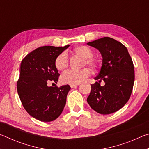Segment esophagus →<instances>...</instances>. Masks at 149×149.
Listing matches in <instances>:
<instances>
[{"label":"esophagus","instance_id":"obj_1","mask_svg":"<svg viewBox=\"0 0 149 149\" xmlns=\"http://www.w3.org/2000/svg\"><path fill=\"white\" fill-rule=\"evenodd\" d=\"M78 85H79V84H77V85H70V87H71V88H75V87H77V86Z\"/></svg>","mask_w":149,"mask_h":149}]
</instances>
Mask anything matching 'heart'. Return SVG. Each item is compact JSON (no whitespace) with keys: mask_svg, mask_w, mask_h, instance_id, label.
<instances>
[{"mask_svg":"<svg viewBox=\"0 0 149 149\" xmlns=\"http://www.w3.org/2000/svg\"><path fill=\"white\" fill-rule=\"evenodd\" d=\"M74 52L75 54L83 58L82 66L87 65L91 68L95 69L99 65V60L92 56L93 51L89 47L81 45L75 48ZM54 64L56 69L59 71H64L65 69H67L69 65V58L66 52H62L58 55L55 59ZM90 74V70L87 68H84L79 71L69 70L62 75L60 80L63 84L77 85L86 79Z\"/></svg>","mask_w":149,"mask_h":149,"instance_id":"obj_1","label":"heart"}]
</instances>
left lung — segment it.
I'll list each match as a JSON object with an SVG mask.
<instances>
[{"mask_svg":"<svg viewBox=\"0 0 149 149\" xmlns=\"http://www.w3.org/2000/svg\"><path fill=\"white\" fill-rule=\"evenodd\" d=\"M100 51L102 64L97 80L91 84L87 101L91 108L100 114H110L119 110L130 99L135 80L134 65L127 48L108 37L87 43ZM104 80L105 85L100 86Z\"/></svg>","mask_w":149,"mask_h":149,"instance_id":"left-lung-1","label":"left lung"}]
</instances>
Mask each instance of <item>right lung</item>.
Masks as SVG:
<instances>
[{"label": "right lung", "instance_id": "obj_1", "mask_svg": "<svg viewBox=\"0 0 149 149\" xmlns=\"http://www.w3.org/2000/svg\"><path fill=\"white\" fill-rule=\"evenodd\" d=\"M44 46L37 48L22 60L17 91L22 105L27 113L44 122L56 120L66 103L69 85L49 87L56 83L60 74L55 66V59L68 47Z\"/></svg>", "mask_w": 149, "mask_h": 149}]
</instances>
